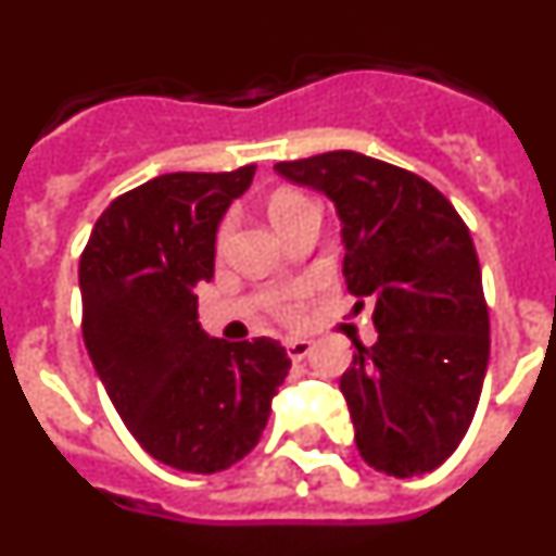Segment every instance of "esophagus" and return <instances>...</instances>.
Segmentation results:
<instances>
[{"label": "esophagus", "instance_id": "1", "mask_svg": "<svg viewBox=\"0 0 556 556\" xmlns=\"http://www.w3.org/2000/svg\"><path fill=\"white\" fill-rule=\"evenodd\" d=\"M287 353L292 362H301L312 353V339H287Z\"/></svg>", "mask_w": 556, "mask_h": 556}]
</instances>
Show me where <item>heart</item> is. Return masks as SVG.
<instances>
[{
	"label": "heart",
	"instance_id": "heart-1",
	"mask_svg": "<svg viewBox=\"0 0 556 556\" xmlns=\"http://www.w3.org/2000/svg\"><path fill=\"white\" fill-rule=\"evenodd\" d=\"M308 208H317V205L312 203L308 198H303V194H298V191H278L273 200H269V217H273V223L281 228V225H287L289 219H294L298 214H303V211ZM230 230H233V219H223V225H219L217 230V244L219 248H225L230 239ZM301 294V289H289V292L278 294L273 301V314H278V317H294V298Z\"/></svg>",
	"mask_w": 556,
	"mask_h": 556
}]
</instances>
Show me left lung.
I'll return each mask as SVG.
<instances>
[{
    "label": "left lung",
    "mask_w": 556,
    "mask_h": 556,
    "mask_svg": "<svg viewBox=\"0 0 556 556\" xmlns=\"http://www.w3.org/2000/svg\"><path fill=\"white\" fill-rule=\"evenodd\" d=\"M333 200L345 283L372 303L376 345L356 342L339 378L356 448L409 479L440 468L468 434L490 358V314L468 225L429 180L362 152L275 164Z\"/></svg>",
    "instance_id": "1"
}]
</instances>
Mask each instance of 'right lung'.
Returning a JSON list of instances; mask_svg holds the SVG:
<instances>
[{"instance_id": "obj_1", "label": "right lung", "mask_w": 556, "mask_h": 556, "mask_svg": "<svg viewBox=\"0 0 556 556\" xmlns=\"http://www.w3.org/2000/svg\"><path fill=\"white\" fill-rule=\"evenodd\" d=\"M255 166L169 172L113 200L80 255L83 339L136 443L169 468L217 473L255 448L287 378L278 339H211L198 283Z\"/></svg>"}]
</instances>
